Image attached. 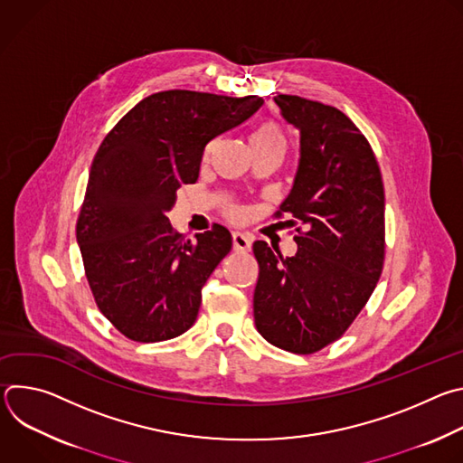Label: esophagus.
<instances>
[{"label":"esophagus","instance_id":"esophagus-1","mask_svg":"<svg viewBox=\"0 0 463 463\" xmlns=\"http://www.w3.org/2000/svg\"><path fill=\"white\" fill-rule=\"evenodd\" d=\"M232 247H234V250L247 252L250 249V236L241 234V232H232Z\"/></svg>","mask_w":463,"mask_h":463}]
</instances>
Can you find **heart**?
<instances>
[{
    "instance_id": "1",
    "label": "heart",
    "mask_w": 463,
    "mask_h": 463,
    "mask_svg": "<svg viewBox=\"0 0 463 463\" xmlns=\"http://www.w3.org/2000/svg\"><path fill=\"white\" fill-rule=\"evenodd\" d=\"M286 146V136L282 128L275 120H263L250 136V148H280L284 150ZM240 209L231 207L229 216L231 218H240Z\"/></svg>"
}]
</instances>
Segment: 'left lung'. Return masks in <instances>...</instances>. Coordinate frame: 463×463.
Returning <instances> with one entry per match:
<instances>
[{"label":"left lung","instance_id":"1","mask_svg":"<svg viewBox=\"0 0 463 463\" xmlns=\"http://www.w3.org/2000/svg\"><path fill=\"white\" fill-rule=\"evenodd\" d=\"M275 102L300 131L295 183L275 214L298 225V250L284 258L254 241V324L277 348L307 355L343 337L377 286L384 188L370 143L341 109L297 95Z\"/></svg>","mask_w":463,"mask_h":463}]
</instances>
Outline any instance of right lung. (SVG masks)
<instances>
[{
	"label": "right lung",
	"instance_id": "add662e5",
	"mask_svg": "<svg viewBox=\"0 0 463 463\" xmlns=\"http://www.w3.org/2000/svg\"><path fill=\"white\" fill-rule=\"evenodd\" d=\"M263 99L188 90L154 93L104 137L77 220L86 279L100 313L136 343L174 339L195 322L202 288L232 247L214 223L190 241L168 211L200 175L205 146Z\"/></svg>",
	"mask_w": 463,
	"mask_h": 463
}]
</instances>
